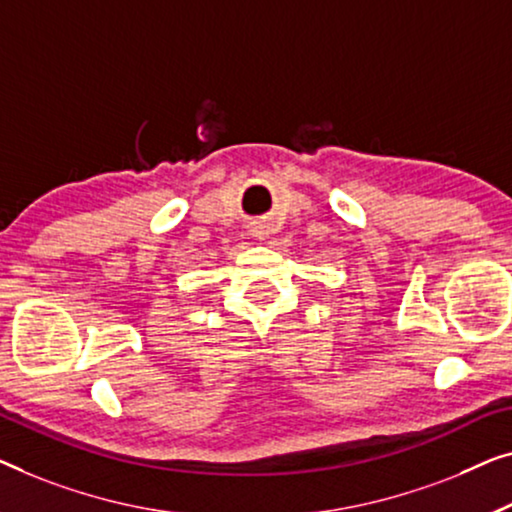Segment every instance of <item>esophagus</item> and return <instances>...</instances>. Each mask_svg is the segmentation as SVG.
Masks as SVG:
<instances>
[{"label":"esophagus","mask_w":512,"mask_h":512,"mask_svg":"<svg viewBox=\"0 0 512 512\" xmlns=\"http://www.w3.org/2000/svg\"><path fill=\"white\" fill-rule=\"evenodd\" d=\"M250 234L255 236V239H266V236H269V225H264V222H257V225H253L250 227Z\"/></svg>","instance_id":"esophagus-1"}]
</instances>
